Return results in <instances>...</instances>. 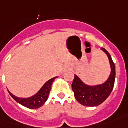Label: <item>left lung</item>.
Here are the masks:
<instances>
[{
    "mask_svg": "<svg viewBox=\"0 0 128 128\" xmlns=\"http://www.w3.org/2000/svg\"><path fill=\"white\" fill-rule=\"evenodd\" d=\"M108 56L111 68L110 74L107 80L102 84L89 86L81 80L78 76L74 75V78L72 84V91L76 100L85 106H97L103 103L110 96L113 88L115 79V66L110 55L104 48H102Z\"/></svg>",
    "mask_w": 128,
    "mask_h": 128,
    "instance_id": "obj_1",
    "label": "left lung"
}]
</instances>
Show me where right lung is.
<instances>
[{
	"instance_id": "obj_1",
	"label": "right lung",
	"mask_w": 128,
	"mask_h": 128,
	"mask_svg": "<svg viewBox=\"0 0 128 128\" xmlns=\"http://www.w3.org/2000/svg\"><path fill=\"white\" fill-rule=\"evenodd\" d=\"M56 78H57V77L51 78L49 80H48L43 85L42 87L40 88V90L37 94L30 98H18V97H16L14 95H13L9 90H8V92H9V95L12 96L17 102L20 104L22 106L30 109L38 108L42 106L48 98L49 93L51 90L52 84Z\"/></svg>"
}]
</instances>
